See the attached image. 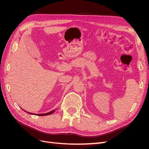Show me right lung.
<instances>
[{"instance_id":"obj_1","label":"right lung","mask_w":149,"mask_h":149,"mask_svg":"<svg viewBox=\"0 0 149 149\" xmlns=\"http://www.w3.org/2000/svg\"><path fill=\"white\" fill-rule=\"evenodd\" d=\"M55 111V110H53V111H52L51 112H47V113H45V114H35V115H37V116H47V115H49V114H52V113H53ZM26 112H27V113H29V114H33V113H31V112H27L26 111Z\"/></svg>"}]
</instances>
